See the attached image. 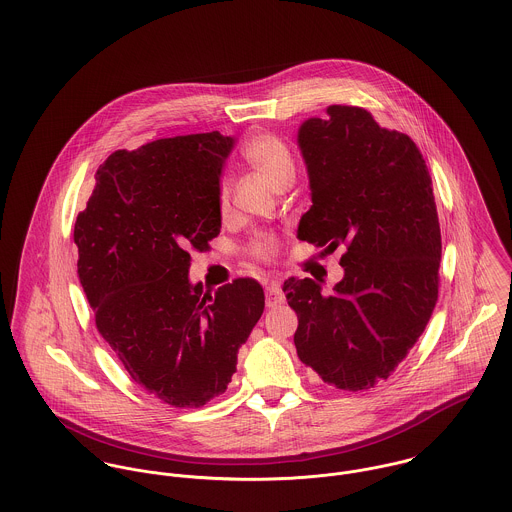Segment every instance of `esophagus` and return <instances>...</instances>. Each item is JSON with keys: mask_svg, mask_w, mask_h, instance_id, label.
Wrapping results in <instances>:
<instances>
[{"mask_svg": "<svg viewBox=\"0 0 512 512\" xmlns=\"http://www.w3.org/2000/svg\"><path fill=\"white\" fill-rule=\"evenodd\" d=\"M286 301V295L282 292V286L278 282H270L266 288V305L268 307H278Z\"/></svg>", "mask_w": 512, "mask_h": 512, "instance_id": "34e87169", "label": "esophagus"}]
</instances>
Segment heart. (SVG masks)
Segmentation results:
<instances>
[{"mask_svg":"<svg viewBox=\"0 0 512 512\" xmlns=\"http://www.w3.org/2000/svg\"><path fill=\"white\" fill-rule=\"evenodd\" d=\"M242 159L248 167H252L274 191L293 179V157L288 146L274 134H254L242 146ZM220 211L228 207V187L222 183L219 191ZM276 240L270 234H260L250 250L252 256L268 260L276 252Z\"/></svg>","mask_w":512,"mask_h":512,"instance_id":"1","label":"heart"}]
</instances>
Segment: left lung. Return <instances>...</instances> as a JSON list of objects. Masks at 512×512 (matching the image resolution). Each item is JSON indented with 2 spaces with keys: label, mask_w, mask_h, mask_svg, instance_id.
Here are the masks:
<instances>
[{
  "label": "left lung",
  "mask_w": 512,
  "mask_h": 512,
  "mask_svg": "<svg viewBox=\"0 0 512 512\" xmlns=\"http://www.w3.org/2000/svg\"><path fill=\"white\" fill-rule=\"evenodd\" d=\"M311 209L297 238L345 248L331 295L284 282L299 325L297 357L327 384L365 390L388 378L424 333L438 301L441 232L428 165L416 144L355 106H329L297 130Z\"/></svg>",
  "instance_id": "obj_1"
}]
</instances>
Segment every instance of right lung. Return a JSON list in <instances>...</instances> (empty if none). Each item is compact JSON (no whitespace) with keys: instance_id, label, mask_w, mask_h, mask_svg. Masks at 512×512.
I'll return each mask as SVG.
<instances>
[{"instance_id":"obj_1","label":"right lung","mask_w":512,"mask_h":512,"mask_svg":"<svg viewBox=\"0 0 512 512\" xmlns=\"http://www.w3.org/2000/svg\"><path fill=\"white\" fill-rule=\"evenodd\" d=\"M234 138L191 134L114 151L74 222L78 278L96 327L136 384L177 408L219 396L264 311L250 278L215 293L189 280L191 250L220 232Z\"/></svg>"}]
</instances>
